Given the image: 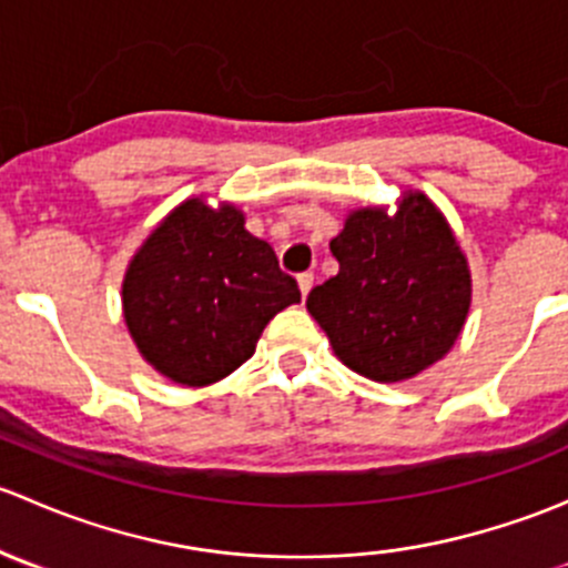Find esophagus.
<instances>
[{
	"label": "esophagus",
	"instance_id": "obj_1",
	"mask_svg": "<svg viewBox=\"0 0 568 568\" xmlns=\"http://www.w3.org/2000/svg\"><path fill=\"white\" fill-rule=\"evenodd\" d=\"M296 283H300V291H302V296H307V294H311L313 283H316V277H313L311 272H305V274H300V277H296Z\"/></svg>",
	"mask_w": 568,
	"mask_h": 568
}]
</instances>
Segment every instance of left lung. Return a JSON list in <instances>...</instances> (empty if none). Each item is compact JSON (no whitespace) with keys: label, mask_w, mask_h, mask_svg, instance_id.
I'll use <instances>...</instances> for the list:
<instances>
[{"label":"left lung","mask_w":568,"mask_h":568,"mask_svg":"<svg viewBox=\"0 0 568 568\" xmlns=\"http://www.w3.org/2000/svg\"><path fill=\"white\" fill-rule=\"evenodd\" d=\"M341 272L316 285L307 311L335 357L365 379L406 382L459 341L473 274L454 227L428 194L352 209L329 242Z\"/></svg>","instance_id":"1"}]
</instances>
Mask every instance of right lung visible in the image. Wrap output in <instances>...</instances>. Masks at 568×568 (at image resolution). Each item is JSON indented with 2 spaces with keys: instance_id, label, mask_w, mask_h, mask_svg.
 Returning <instances> with one entry per match:
<instances>
[{
  "instance_id": "right-lung-1",
  "label": "right lung",
  "mask_w": 568,
  "mask_h": 568,
  "mask_svg": "<svg viewBox=\"0 0 568 568\" xmlns=\"http://www.w3.org/2000/svg\"><path fill=\"white\" fill-rule=\"evenodd\" d=\"M123 318L136 352L164 379L209 387L255 354L266 324L302 300L277 255L233 203H178L131 255Z\"/></svg>"
}]
</instances>
